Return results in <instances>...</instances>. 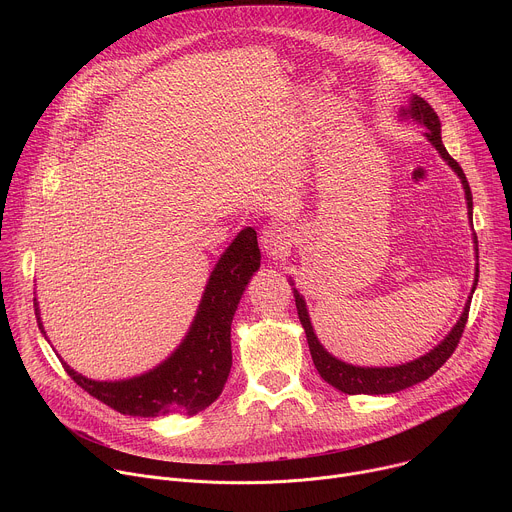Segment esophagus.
<instances>
[{
  "label": "esophagus",
  "instance_id": "esophagus-1",
  "mask_svg": "<svg viewBox=\"0 0 512 512\" xmlns=\"http://www.w3.org/2000/svg\"><path fill=\"white\" fill-rule=\"evenodd\" d=\"M261 249L269 255V257H281L287 253L289 245H291V235L285 227L279 225H271L267 227L261 237H259Z\"/></svg>",
  "mask_w": 512,
  "mask_h": 512
}]
</instances>
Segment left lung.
Wrapping results in <instances>:
<instances>
[{
  "instance_id": "1",
  "label": "left lung",
  "mask_w": 512,
  "mask_h": 512,
  "mask_svg": "<svg viewBox=\"0 0 512 512\" xmlns=\"http://www.w3.org/2000/svg\"><path fill=\"white\" fill-rule=\"evenodd\" d=\"M401 117L403 119H413L417 123H421L427 131L425 137L427 141L433 145V148L440 152V156L448 162V166L458 174L464 192H466V204H468V218H472V192H470V184L466 180L464 170L460 168V164L448 154V150L444 148L442 141V123L437 113L431 109V105L421 99L419 95H413L409 101V107L401 109ZM474 249H476V259H478V237L474 235ZM294 285V281H291ZM478 285V263H476V277H474V285H472V294ZM294 298H296V308H298V316L300 322L306 330V338H308V346H310V354L312 360L316 364V369L320 373V377L330 383L334 389L346 393V395H389V393H397L403 391L407 387H413L425 379H429L442 364L452 356V352L456 350L464 326L468 322V312H470V300L464 306V312L460 316V320L456 322V326L452 328V332L437 344L433 350H429L427 354L405 362V364H397V367H354V364L342 362L336 356H332L318 340L314 326L310 322V314L306 308V300L300 296V291L294 287Z\"/></svg>"
}]
</instances>
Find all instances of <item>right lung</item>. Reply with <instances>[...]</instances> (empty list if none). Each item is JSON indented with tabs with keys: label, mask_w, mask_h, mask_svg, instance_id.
I'll return each instance as SVG.
<instances>
[{
	"label": "right lung",
	"mask_w": 512,
	"mask_h": 512,
	"mask_svg": "<svg viewBox=\"0 0 512 512\" xmlns=\"http://www.w3.org/2000/svg\"><path fill=\"white\" fill-rule=\"evenodd\" d=\"M261 265L255 229H243L214 265L194 322L180 346L156 369L125 381H93L60 358L68 377L111 409L133 417L196 415L223 393L231 373V324L243 291ZM38 328V302L34 298Z\"/></svg>",
	"instance_id": "1"
}]
</instances>
